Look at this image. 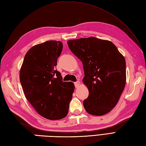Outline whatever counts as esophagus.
<instances>
[{
    "mask_svg": "<svg viewBox=\"0 0 146 146\" xmlns=\"http://www.w3.org/2000/svg\"><path fill=\"white\" fill-rule=\"evenodd\" d=\"M80 82L79 81H77V82H75L74 83V84H75V87L76 88H77V87H78V86L80 85Z\"/></svg>",
    "mask_w": 146,
    "mask_h": 146,
    "instance_id": "34e87169",
    "label": "esophagus"
}]
</instances>
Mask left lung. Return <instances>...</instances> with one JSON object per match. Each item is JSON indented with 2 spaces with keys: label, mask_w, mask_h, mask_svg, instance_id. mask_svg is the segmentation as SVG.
Segmentation results:
<instances>
[{
  "label": "left lung",
  "mask_w": 146,
  "mask_h": 146,
  "mask_svg": "<svg viewBox=\"0 0 146 146\" xmlns=\"http://www.w3.org/2000/svg\"><path fill=\"white\" fill-rule=\"evenodd\" d=\"M71 51L83 63V82L89 95L83 106L89 114L104 115L117 105L125 88L124 57L113 43L95 37L69 40Z\"/></svg>",
  "instance_id": "left-lung-1"
}]
</instances>
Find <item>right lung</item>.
Here are the masks:
<instances>
[{"instance_id":"right-lung-1","label":"right lung","mask_w":146,"mask_h":146,"mask_svg":"<svg viewBox=\"0 0 146 146\" xmlns=\"http://www.w3.org/2000/svg\"><path fill=\"white\" fill-rule=\"evenodd\" d=\"M63 43L48 41L27 52L20 71V82L27 100L39 115L59 120L68 114L75 85L63 82L56 70Z\"/></svg>"}]
</instances>
